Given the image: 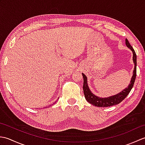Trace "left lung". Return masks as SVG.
I'll use <instances>...</instances> for the list:
<instances>
[{"label": "left lung", "instance_id": "obj_1", "mask_svg": "<svg viewBox=\"0 0 145 145\" xmlns=\"http://www.w3.org/2000/svg\"><path fill=\"white\" fill-rule=\"evenodd\" d=\"M125 42L126 45L127 46V47L130 48L132 51V52H133V60L135 64V68L133 70V76H132L131 77L130 84L128 86V87L125 88L124 90L121 91L120 93L106 98H100L96 96V95H95L93 93H91L90 88L88 87V85L87 84V76H86L84 73H82L83 77H84V85H83V89H84L85 99L87 100L88 102H89L90 104H92L93 105L98 107H107L116 105L121 103V101L127 97V95L130 92L132 88H133L137 76V55L136 53H135L134 49L130 45L127 39H126Z\"/></svg>", "mask_w": 145, "mask_h": 145}]
</instances>
